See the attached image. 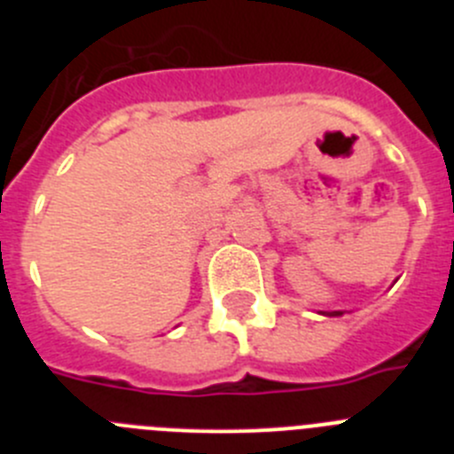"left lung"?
I'll list each match as a JSON object with an SVG mask.
<instances>
[{"mask_svg":"<svg viewBox=\"0 0 454 454\" xmlns=\"http://www.w3.org/2000/svg\"><path fill=\"white\" fill-rule=\"evenodd\" d=\"M327 316H340V311H332V314H327Z\"/></svg>","mask_w":454,"mask_h":454,"instance_id":"8db88e82","label":"left lung"}]
</instances>
